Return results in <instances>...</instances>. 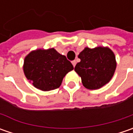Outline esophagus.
Masks as SVG:
<instances>
[{
    "instance_id": "1",
    "label": "esophagus",
    "mask_w": 133,
    "mask_h": 133,
    "mask_svg": "<svg viewBox=\"0 0 133 133\" xmlns=\"http://www.w3.org/2000/svg\"><path fill=\"white\" fill-rule=\"evenodd\" d=\"M72 64L73 66L75 67V64H76V61H72Z\"/></svg>"
}]
</instances>
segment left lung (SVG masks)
Here are the masks:
<instances>
[{
    "label": "left lung",
    "mask_w": 133,
    "mask_h": 133,
    "mask_svg": "<svg viewBox=\"0 0 133 133\" xmlns=\"http://www.w3.org/2000/svg\"><path fill=\"white\" fill-rule=\"evenodd\" d=\"M81 59L75 71L81 78L82 84L87 89H100L112 78L116 61L113 52L108 47H88L78 55Z\"/></svg>",
    "instance_id": "1"
}]
</instances>
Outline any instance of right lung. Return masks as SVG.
<instances>
[{
	"label": "right lung",
	"instance_id": "right-lung-1",
	"mask_svg": "<svg viewBox=\"0 0 133 133\" xmlns=\"http://www.w3.org/2000/svg\"><path fill=\"white\" fill-rule=\"evenodd\" d=\"M74 69L65 55L54 48L37 49L24 58L23 72L35 87L42 91L58 88L64 77Z\"/></svg>",
	"mask_w": 133,
	"mask_h": 133
}]
</instances>
